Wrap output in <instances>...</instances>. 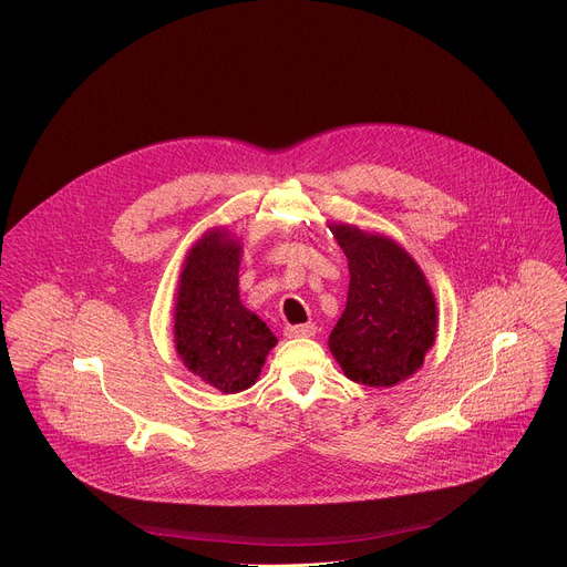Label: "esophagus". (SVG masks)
<instances>
[{
	"label": "esophagus",
	"mask_w": 567,
	"mask_h": 567,
	"mask_svg": "<svg viewBox=\"0 0 567 567\" xmlns=\"http://www.w3.org/2000/svg\"><path fill=\"white\" fill-rule=\"evenodd\" d=\"M313 334H316V326H313V322H305V326H287V328H285V337H289V339L313 337Z\"/></svg>",
	"instance_id": "esophagus-1"
}]
</instances>
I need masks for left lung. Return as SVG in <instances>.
I'll use <instances>...</instances> for the list:
<instances>
[{"instance_id":"8db88e82","label":"left lung","mask_w":567,"mask_h":567,"mask_svg":"<svg viewBox=\"0 0 567 567\" xmlns=\"http://www.w3.org/2000/svg\"><path fill=\"white\" fill-rule=\"evenodd\" d=\"M334 235L350 265V289L330 350L348 379L394 385L424 363L435 341V298L415 260L392 239L354 226H337Z\"/></svg>"}]
</instances>
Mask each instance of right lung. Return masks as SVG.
Returning <instances> with one entry per match:
<instances>
[{
    "label": "right lung",
    "instance_id": "1",
    "mask_svg": "<svg viewBox=\"0 0 567 567\" xmlns=\"http://www.w3.org/2000/svg\"><path fill=\"white\" fill-rule=\"evenodd\" d=\"M239 245L206 233L186 258L175 305V343L186 368L221 392L256 383L276 346L267 322L239 302Z\"/></svg>",
    "mask_w": 567,
    "mask_h": 567
}]
</instances>
